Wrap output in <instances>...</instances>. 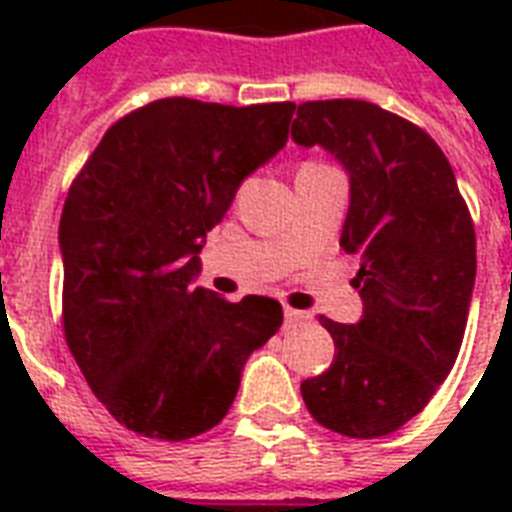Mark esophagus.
I'll list each match as a JSON object with an SVG mask.
<instances>
[{"instance_id":"1","label":"esophagus","mask_w":512,"mask_h":512,"mask_svg":"<svg viewBox=\"0 0 512 512\" xmlns=\"http://www.w3.org/2000/svg\"><path fill=\"white\" fill-rule=\"evenodd\" d=\"M308 313L305 311H297V308H284V321H287V327H300V324H308Z\"/></svg>"}]
</instances>
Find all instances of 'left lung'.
<instances>
[{
  "label": "left lung",
  "mask_w": 512,
  "mask_h": 512,
  "mask_svg": "<svg viewBox=\"0 0 512 512\" xmlns=\"http://www.w3.org/2000/svg\"><path fill=\"white\" fill-rule=\"evenodd\" d=\"M292 138L348 170L340 247L361 257L350 284L364 300L358 324L319 316L335 361L300 393L340 436H388L428 406L457 361L476 281L473 217L444 151L404 116L366 100H308Z\"/></svg>",
  "instance_id": "obj_1"
}]
</instances>
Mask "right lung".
I'll use <instances>...</instances> for the list:
<instances>
[{"mask_svg":"<svg viewBox=\"0 0 512 512\" xmlns=\"http://www.w3.org/2000/svg\"><path fill=\"white\" fill-rule=\"evenodd\" d=\"M295 103L162 98L108 127L60 215L63 332L84 380L127 430L185 441L215 428L281 305L191 287L201 239L289 135Z\"/></svg>","mask_w":512,"mask_h":512,"instance_id":"obj_1","label":"right lung"}]
</instances>
